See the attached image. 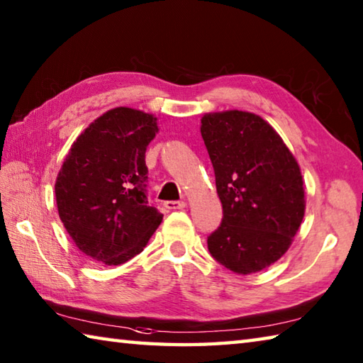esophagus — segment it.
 Returning a JSON list of instances; mask_svg holds the SVG:
<instances>
[{"label": "esophagus", "instance_id": "34e87169", "mask_svg": "<svg viewBox=\"0 0 363 363\" xmlns=\"http://www.w3.org/2000/svg\"><path fill=\"white\" fill-rule=\"evenodd\" d=\"M186 207V202L183 201H169V202H164V208H166L167 211H172V210H182Z\"/></svg>", "mask_w": 363, "mask_h": 363}]
</instances>
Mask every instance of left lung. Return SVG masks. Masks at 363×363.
Segmentation results:
<instances>
[{
    "label": "left lung",
    "mask_w": 363,
    "mask_h": 363,
    "mask_svg": "<svg viewBox=\"0 0 363 363\" xmlns=\"http://www.w3.org/2000/svg\"><path fill=\"white\" fill-rule=\"evenodd\" d=\"M201 134L213 164L223 221L208 251L238 275L264 270L292 243L305 215L300 167L279 134L259 115L205 113Z\"/></svg>",
    "instance_id": "1"
}]
</instances>
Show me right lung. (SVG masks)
<instances>
[{"mask_svg": "<svg viewBox=\"0 0 363 363\" xmlns=\"http://www.w3.org/2000/svg\"><path fill=\"white\" fill-rule=\"evenodd\" d=\"M156 117L115 107L82 133L61 166L55 197L75 246L94 262L120 265L139 255L162 215L145 194V152Z\"/></svg>", "mask_w": 363, "mask_h": 363, "instance_id": "add662e5", "label": "right lung"}]
</instances>
